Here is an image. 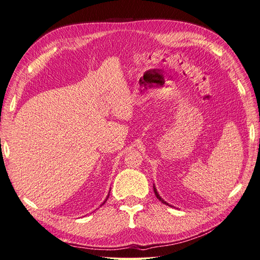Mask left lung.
Returning <instances> with one entry per match:
<instances>
[{
  "mask_svg": "<svg viewBox=\"0 0 260 260\" xmlns=\"http://www.w3.org/2000/svg\"><path fill=\"white\" fill-rule=\"evenodd\" d=\"M153 187H154V193H155V195H156V198H157V199H158V200H159V201H160L161 203H164V204H166V205H168V203H166V202H165V201H164V200H162V199L160 198V196H159V194H158V192H157V190H156V187H155V185H154Z\"/></svg>",
  "mask_w": 260,
  "mask_h": 260,
  "instance_id": "obj_1",
  "label": "left lung"
}]
</instances>
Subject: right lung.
I'll return each mask as SVG.
<instances>
[{
  "mask_svg": "<svg viewBox=\"0 0 260 260\" xmlns=\"http://www.w3.org/2000/svg\"><path fill=\"white\" fill-rule=\"evenodd\" d=\"M108 195H109V194H108ZM107 199H108V196H107ZM107 199H106V200H105V202H106V201H107ZM105 202H104V203H105ZM104 203H103V204H102V205H104Z\"/></svg>",
  "mask_w": 260,
  "mask_h": 260,
  "instance_id": "add662e5",
  "label": "right lung"
}]
</instances>
